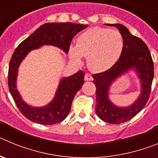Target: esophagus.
I'll list each match as a JSON object with an SVG mask.
<instances>
[{
	"instance_id": "esophagus-1",
	"label": "esophagus",
	"mask_w": 158,
	"mask_h": 158,
	"mask_svg": "<svg viewBox=\"0 0 158 158\" xmlns=\"http://www.w3.org/2000/svg\"><path fill=\"white\" fill-rule=\"evenodd\" d=\"M85 81H93V78L90 73H86V74L85 75Z\"/></svg>"
}]
</instances>
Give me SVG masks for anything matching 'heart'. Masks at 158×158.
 I'll use <instances>...</instances> for the list:
<instances>
[{
    "label": "heart",
    "mask_w": 158,
    "mask_h": 158,
    "mask_svg": "<svg viewBox=\"0 0 158 158\" xmlns=\"http://www.w3.org/2000/svg\"><path fill=\"white\" fill-rule=\"evenodd\" d=\"M123 47V37L118 30L93 27L78 36L77 45L69 47V55L78 63L81 57H87L89 69L103 72L116 63Z\"/></svg>",
    "instance_id": "heart-1"
}]
</instances>
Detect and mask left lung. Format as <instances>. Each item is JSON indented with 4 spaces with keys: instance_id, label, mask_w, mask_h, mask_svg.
Here are the masks:
<instances>
[{
    "instance_id": "1",
    "label": "left lung",
    "mask_w": 158,
    "mask_h": 158,
    "mask_svg": "<svg viewBox=\"0 0 158 158\" xmlns=\"http://www.w3.org/2000/svg\"><path fill=\"white\" fill-rule=\"evenodd\" d=\"M118 29L124 40V47L119 59L107 70L93 75L96 85V113L102 120L111 124H119L135 117L147 103L153 79V62L148 47L140 38L133 35L122 24H111ZM135 68L142 83V93L133 106L118 108L107 98L110 85L123 72Z\"/></svg>"
}]
</instances>
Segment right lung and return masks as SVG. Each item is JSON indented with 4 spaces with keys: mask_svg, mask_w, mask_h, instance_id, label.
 <instances>
[{
    "mask_svg": "<svg viewBox=\"0 0 158 158\" xmlns=\"http://www.w3.org/2000/svg\"><path fill=\"white\" fill-rule=\"evenodd\" d=\"M87 27L88 25L69 22L45 23L19 43L16 48L8 67V89L20 112L29 120L43 125H52L63 121L69 115L77 92L83 85L85 72L80 70L69 77L62 79L56 96L51 104L46 107L35 108L25 104L16 89L19 63L29 51L43 45L56 46L68 53L73 38Z\"/></svg>",
    "mask_w": 158,
    "mask_h": 158,
    "instance_id": "1",
    "label": "right lung"
}]
</instances>
